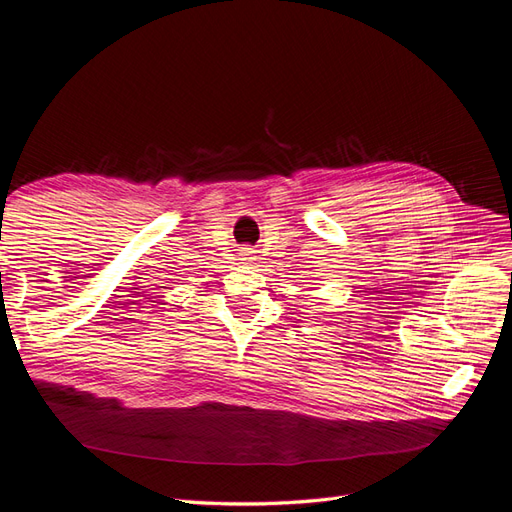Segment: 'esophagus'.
Wrapping results in <instances>:
<instances>
[{
	"instance_id": "obj_1",
	"label": "esophagus",
	"mask_w": 512,
	"mask_h": 512,
	"mask_svg": "<svg viewBox=\"0 0 512 512\" xmlns=\"http://www.w3.org/2000/svg\"><path fill=\"white\" fill-rule=\"evenodd\" d=\"M240 257H242V261H246V264H253V261L257 259V255H255L253 248H242Z\"/></svg>"
}]
</instances>
